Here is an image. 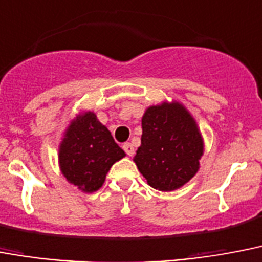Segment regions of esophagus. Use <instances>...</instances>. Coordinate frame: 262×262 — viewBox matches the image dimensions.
Instances as JSON below:
<instances>
[{"label": "esophagus", "mask_w": 262, "mask_h": 262, "mask_svg": "<svg viewBox=\"0 0 262 262\" xmlns=\"http://www.w3.org/2000/svg\"><path fill=\"white\" fill-rule=\"evenodd\" d=\"M123 148H124V151L127 152V156H134V152H135V150H134V146L129 142H127V143L123 144Z\"/></svg>", "instance_id": "obj_1"}]
</instances>
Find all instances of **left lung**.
Here are the masks:
<instances>
[{
    "label": "left lung",
    "mask_w": 262,
    "mask_h": 262,
    "mask_svg": "<svg viewBox=\"0 0 262 262\" xmlns=\"http://www.w3.org/2000/svg\"><path fill=\"white\" fill-rule=\"evenodd\" d=\"M141 142L134 161L152 188L174 190L196 174L203 141L193 118L179 102L147 108Z\"/></svg>",
    "instance_id": "1"
}]
</instances>
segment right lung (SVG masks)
<instances>
[{
	"mask_svg": "<svg viewBox=\"0 0 262 262\" xmlns=\"http://www.w3.org/2000/svg\"><path fill=\"white\" fill-rule=\"evenodd\" d=\"M111 133L86 112L73 121L59 148V164L63 176L88 193L101 188L111 166L124 157Z\"/></svg>",
	"mask_w": 262,
	"mask_h": 262,
	"instance_id": "add662e5",
	"label": "right lung"
}]
</instances>
